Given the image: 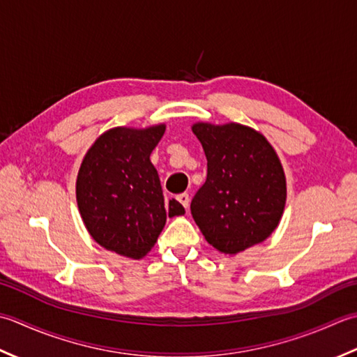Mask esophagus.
<instances>
[{"mask_svg": "<svg viewBox=\"0 0 357 357\" xmlns=\"http://www.w3.org/2000/svg\"><path fill=\"white\" fill-rule=\"evenodd\" d=\"M177 200L181 203V205H183L185 209H188V206H189V195H188L186 192L178 194V195H177Z\"/></svg>", "mask_w": 357, "mask_h": 357, "instance_id": "34e87169", "label": "esophagus"}]
</instances>
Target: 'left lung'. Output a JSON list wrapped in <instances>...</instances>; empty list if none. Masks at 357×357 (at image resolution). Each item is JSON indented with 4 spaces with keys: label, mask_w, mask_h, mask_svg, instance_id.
<instances>
[{
    "label": "left lung",
    "mask_w": 357,
    "mask_h": 357,
    "mask_svg": "<svg viewBox=\"0 0 357 357\" xmlns=\"http://www.w3.org/2000/svg\"><path fill=\"white\" fill-rule=\"evenodd\" d=\"M208 160L206 181L191 214L209 245L236 256L261 243L279 227L287 178L266 137L240 123L197 121L191 126Z\"/></svg>",
    "instance_id": "left-lung-1"
}]
</instances>
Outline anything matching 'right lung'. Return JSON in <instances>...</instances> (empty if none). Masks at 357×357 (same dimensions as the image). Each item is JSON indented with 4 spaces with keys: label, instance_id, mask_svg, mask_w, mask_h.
Listing matches in <instances>:
<instances>
[{
    "label": "right lung",
    "instance_id": "add662e5",
    "mask_svg": "<svg viewBox=\"0 0 357 357\" xmlns=\"http://www.w3.org/2000/svg\"><path fill=\"white\" fill-rule=\"evenodd\" d=\"M165 129V123L107 129L79 165L75 194L84 227L100 246L123 257L143 259L157 243L166 217L185 214L176 199L165 202L149 158Z\"/></svg>",
    "mask_w": 357,
    "mask_h": 357
}]
</instances>
